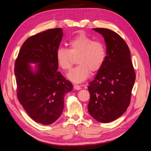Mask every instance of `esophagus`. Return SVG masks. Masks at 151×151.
<instances>
[{
	"instance_id": "esophagus-1",
	"label": "esophagus",
	"mask_w": 151,
	"mask_h": 151,
	"mask_svg": "<svg viewBox=\"0 0 151 151\" xmlns=\"http://www.w3.org/2000/svg\"><path fill=\"white\" fill-rule=\"evenodd\" d=\"M74 89L75 90H80V89H81V87H80L79 86L75 84V85L74 86Z\"/></svg>"
}]
</instances>
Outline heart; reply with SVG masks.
<instances>
[{
	"label": "heart",
	"instance_id": "b5f03b06",
	"mask_svg": "<svg viewBox=\"0 0 151 151\" xmlns=\"http://www.w3.org/2000/svg\"><path fill=\"white\" fill-rule=\"evenodd\" d=\"M68 50L59 48L55 53L58 66L64 70L72 65V55H77L79 64L67 74L68 79L74 83H80L88 78L91 72L96 73L101 69L106 58V49L100 42L93 41L83 31L77 33L68 43Z\"/></svg>",
	"mask_w": 151,
	"mask_h": 151
}]
</instances>
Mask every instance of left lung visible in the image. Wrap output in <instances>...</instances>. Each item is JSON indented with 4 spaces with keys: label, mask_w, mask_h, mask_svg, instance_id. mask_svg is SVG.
I'll list each match as a JSON object with an SVG mask.
<instances>
[{
    "label": "left lung",
    "mask_w": 151,
    "mask_h": 151,
    "mask_svg": "<svg viewBox=\"0 0 151 151\" xmlns=\"http://www.w3.org/2000/svg\"><path fill=\"white\" fill-rule=\"evenodd\" d=\"M93 30L104 38L106 55L103 67L89 83L88 108L96 120L108 123L121 116L129 106L135 74L129 48L121 36L106 28Z\"/></svg>",
    "instance_id": "1"
}]
</instances>
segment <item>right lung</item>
<instances>
[{"label":"right lung","mask_w":151,"mask_h":151,"mask_svg":"<svg viewBox=\"0 0 151 151\" xmlns=\"http://www.w3.org/2000/svg\"><path fill=\"white\" fill-rule=\"evenodd\" d=\"M62 31L50 29L31 36L22 45L15 62L17 98L32 119L43 125L52 124L60 117L64 96L73 88L57 71L55 53Z\"/></svg>","instance_id":"1"}]
</instances>
